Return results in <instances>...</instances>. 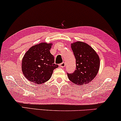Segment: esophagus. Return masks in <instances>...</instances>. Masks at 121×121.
I'll use <instances>...</instances> for the list:
<instances>
[{
	"label": "esophagus",
	"instance_id": "obj_1",
	"mask_svg": "<svg viewBox=\"0 0 121 121\" xmlns=\"http://www.w3.org/2000/svg\"><path fill=\"white\" fill-rule=\"evenodd\" d=\"M61 67V68H64V67L65 66V62H62V63H61L59 65Z\"/></svg>",
	"mask_w": 121,
	"mask_h": 121
}]
</instances>
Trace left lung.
<instances>
[{"label":"left lung","mask_w":121,"mask_h":121,"mask_svg":"<svg viewBox=\"0 0 121 121\" xmlns=\"http://www.w3.org/2000/svg\"><path fill=\"white\" fill-rule=\"evenodd\" d=\"M71 46L76 59V70L73 73H67L69 79L75 84L89 83L98 72L99 56L92 47L84 42L78 41Z\"/></svg>","instance_id":"1"}]
</instances>
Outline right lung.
Masks as SVG:
<instances>
[{
    "label": "right lung",
    "instance_id": "right-lung-1",
    "mask_svg": "<svg viewBox=\"0 0 121 121\" xmlns=\"http://www.w3.org/2000/svg\"><path fill=\"white\" fill-rule=\"evenodd\" d=\"M52 43H41L31 47L22 59V68L25 77L33 83H43L51 78L53 70L58 68L50 53Z\"/></svg>",
    "mask_w": 121,
    "mask_h": 121
}]
</instances>
